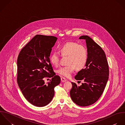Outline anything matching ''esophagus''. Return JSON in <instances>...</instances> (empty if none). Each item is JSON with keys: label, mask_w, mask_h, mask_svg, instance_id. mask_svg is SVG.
Instances as JSON below:
<instances>
[{"label": "esophagus", "mask_w": 125, "mask_h": 125, "mask_svg": "<svg viewBox=\"0 0 125 125\" xmlns=\"http://www.w3.org/2000/svg\"><path fill=\"white\" fill-rule=\"evenodd\" d=\"M61 80L62 82H65L67 81V79L65 78L62 77H61Z\"/></svg>", "instance_id": "obj_1"}]
</instances>
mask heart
Instances as JSON below:
<instances>
[{
    "label": "heart",
    "mask_w": 125,
    "mask_h": 125,
    "mask_svg": "<svg viewBox=\"0 0 125 125\" xmlns=\"http://www.w3.org/2000/svg\"><path fill=\"white\" fill-rule=\"evenodd\" d=\"M59 52L62 56H68L67 66L62 67L58 70L59 74L63 76L69 77L76 68L82 69L86 64L88 60V50L82 44L75 42H67L59 47ZM51 62L57 66L59 62L60 55L53 52L50 55Z\"/></svg>",
    "instance_id": "1"
}]
</instances>
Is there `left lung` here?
I'll use <instances>...</instances> for the list:
<instances>
[{"label":"left lung","mask_w":125,"mask_h":125,"mask_svg":"<svg viewBox=\"0 0 125 125\" xmlns=\"http://www.w3.org/2000/svg\"><path fill=\"white\" fill-rule=\"evenodd\" d=\"M80 39L86 40L88 60L85 69L74 77L77 80L84 81L80 86L72 82L70 96L76 105L86 107L95 103L102 94L109 79V69L106 54L102 48L87 35Z\"/></svg>","instance_id":"left-lung-1"}]
</instances>
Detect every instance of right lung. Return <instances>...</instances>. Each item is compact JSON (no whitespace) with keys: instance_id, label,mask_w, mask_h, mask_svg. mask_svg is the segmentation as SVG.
<instances>
[{"instance_id":"right-lung-1","label":"right lung","mask_w":125,"mask_h":125,"mask_svg":"<svg viewBox=\"0 0 125 125\" xmlns=\"http://www.w3.org/2000/svg\"><path fill=\"white\" fill-rule=\"evenodd\" d=\"M57 38L37 34L20 52L17 60V82L24 96L32 105L39 107L49 104L54 88L60 83L50 60L52 48ZM44 77L52 78L47 84Z\"/></svg>"}]
</instances>
